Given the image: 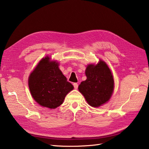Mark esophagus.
Returning a JSON list of instances; mask_svg holds the SVG:
<instances>
[{
	"label": "esophagus",
	"instance_id": "esophagus-1",
	"mask_svg": "<svg viewBox=\"0 0 149 149\" xmlns=\"http://www.w3.org/2000/svg\"><path fill=\"white\" fill-rule=\"evenodd\" d=\"M74 89H77V88H78V84H77V83H74Z\"/></svg>",
	"mask_w": 149,
	"mask_h": 149
}]
</instances>
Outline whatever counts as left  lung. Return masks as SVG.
<instances>
[{
    "label": "left lung",
    "instance_id": "1",
    "mask_svg": "<svg viewBox=\"0 0 149 149\" xmlns=\"http://www.w3.org/2000/svg\"><path fill=\"white\" fill-rule=\"evenodd\" d=\"M87 79L78 87L90 106L99 107L108 101L114 90V79L110 70L104 62L97 65L90 64L85 70Z\"/></svg>",
    "mask_w": 149,
    "mask_h": 149
}]
</instances>
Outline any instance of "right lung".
<instances>
[{
    "label": "right lung",
    "instance_id": "add662e5",
    "mask_svg": "<svg viewBox=\"0 0 149 149\" xmlns=\"http://www.w3.org/2000/svg\"><path fill=\"white\" fill-rule=\"evenodd\" d=\"M45 57L39 62L29 77L32 97L42 107L56 108L61 105L68 93L74 89L62 74L56 62Z\"/></svg>",
    "mask_w": 149,
    "mask_h": 149
}]
</instances>
